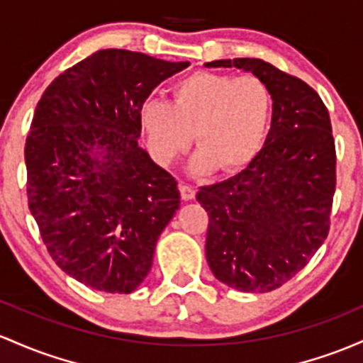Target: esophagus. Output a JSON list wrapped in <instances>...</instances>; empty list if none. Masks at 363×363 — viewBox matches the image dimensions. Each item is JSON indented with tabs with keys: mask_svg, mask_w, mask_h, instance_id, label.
I'll return each mask as SVG.
<instances>
[{
	"mask_svg": "<svg viewBox=\"0 0 363 363\" xmlns=\"http://www.w3.org/2000/svg\"><path fill=\"white\" fill-rule=\"evenodd\" d=\"M179 191H181V198L184 201H189V200H194V196H196V191H194L191 186L188 184H181L179 186Z\"/></svg>",
	"mask_w": 363,
	"mask_h": 363,
	"instance_id": "34e87169",
	"label": "esophagus"
}]
</instances>
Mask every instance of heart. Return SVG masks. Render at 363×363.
Instances as JSON below:
<instances>
[{
	"label": "heart",
	"instance_id": "heart-1",
	"mask_svg": "<svg viewBox=\"0 0 363 363\" xmlns=\"http://www.w3.org/2000/svg\"><path fill=\"white\" fill-rule=\"evenodd\" d=\"M272 94L253 75L200 70L172 86V103L148 98L139 106V125L157 162L172 163L200 145L191 170L234 174L258 157L272 118Z\"/></svg>",
	"mask_w": 363,
	"mask_h": 363
}]
</instances>
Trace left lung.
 <instances>
[{"label":"left lung","instance_id":"obj_1","mask_svg":"<svg viewBox=\"0 0 363 363\" xmlns=\"http://www.w3.org/2000/svg\"><path fill=\"white\" fill-rule=\"evenodd\" d=\"M205 67L252 72L272 94V123L258 157L224 182L203 186L206 260L229 288L267 293L308 264L329 233L336 150L329 111L298 77L258 58Z\"/></svg>","mask_w":363,"mask_h":363}]
</instances>
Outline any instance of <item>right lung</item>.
<instances>
[{"mask_svg":"<svg viewBox=\"0 0 363 363\" xmlns=\"http://www.w3.org/2000/svg\"><path fill=\"white\" fill-rule=\"evenodd\" d=\"M189 62L99 50L60 74L26 141L27 198L48 252L75 281L133 293L179 210L177 181L138 145L139 106Z\"/></svg>","mask_w":363,"mask_h":363,"instance_id":"obj_1","label":"right lung"}]
</instances>
